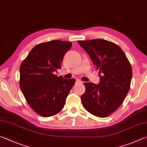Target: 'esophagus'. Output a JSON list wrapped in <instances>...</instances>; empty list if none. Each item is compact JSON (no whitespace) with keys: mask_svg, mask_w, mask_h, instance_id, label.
<instances>
[{"mask_svg":"<svg viewBox=\"0 0 147 147\" xmlns=\"http://www.w3.org/2000/svg\"><path fill=\"white\" fill-rule=\"evenodd\" d=\"M80 83H82V82L80 80H78V79H77L76 80V84H80Z\"/></svg>","mask_w":147,"mask_h":147,"instance_id":"1","label":"esophagus"}]
</instances>
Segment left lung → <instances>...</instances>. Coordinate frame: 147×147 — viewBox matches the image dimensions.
<instances>
[{
    "instance_id": "obj_1",
    "label": "left lung",
    "mask_w": 147,
    "mask_h": 147,
    "mask_svg": "<svg viewBox=\"0 0 147 147\" xmlns=\"http://www.w3.org/2000/svg\"><path fill=\"white\" fill-rule=\"evenodd\" d=\"M99 70L100 82L84 83V108L94 116L106 117L117 109L127 95L132 76L130 61L120 47L101 39L78 41Z\"/></svg>"
}]
</instances>
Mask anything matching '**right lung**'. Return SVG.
Listing matches in <instances>:
<instances>
[{"label":"right lung","instance_id":"obj_1","mask_svg":"<svg viewBox=\"0 0 147 147\" xmlns=\"http://www.w3.org/2000/svg\"><path fill=\"white\" fill-rule=\"evenodd\" d=\"M69 41L53 40L37 45L20 67L19 86L30 108L49 117L61 111L75 79H64L54 74L61 69Z\"/></svg>","mask_w":147,"mask_h":147}]
</instances>
